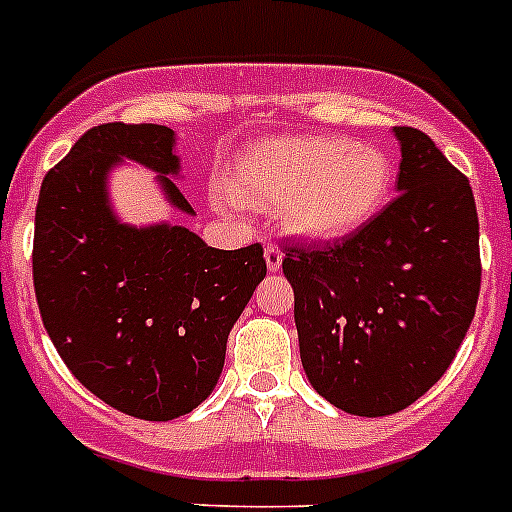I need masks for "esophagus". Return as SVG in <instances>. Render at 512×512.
I'll return each mask as SVG.
<instances>
[{
    "label": "esophagus",
    "mask_w": 512,
    "mask_h": 512,
    "mask_svg": "<svg viewBox=\"0 0 512 512\" xmlns=\"http://www.w3.org/2000/svg\"><path fill=\"white\" fill-rule=\"evenodd\" d=\"M265 262H268V268L273 270H281V265H283V252H281V247H278V244H268V247H265Z\"/></svg>",
    "instance_id": "esophagus-1"
}]
</instances>
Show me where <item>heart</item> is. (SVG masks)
I'll return each mask as SVG.
<instances>
[{"instance_id":"obj_1","label":"heart","mask_w":512,"mask_h":512,"mask_svg":"<svg viewBox=\"0 0 512 512\" xmlns=\"http://www.w3.org/2000/svg\"><path fill=\"white\" fill-rule=\"evenodd\" d=\"M226 188L247 206L283 203L296 237L337 242L379 216L394 188V164L381 146L348 136H278L244 151Z\"/></svg>"}]
</instances>
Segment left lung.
<instances>
[{"label": "left lung", "mask_w": 512, "mask_h": 512, "mask_svg": "<svg viewBox=\"0 0 512 512\" xmlns=\"http://www.w3.org/2000/svg\"><path fill=\"white\" fill-rule=\"evenodd\" d=\"M399 195L353 237L286 244L301 363L340 410L384 417L448 371L477 311L474 193L428 133L397 126Z\"/></svg>", "instance_id": "obj_1"}]
</instances>
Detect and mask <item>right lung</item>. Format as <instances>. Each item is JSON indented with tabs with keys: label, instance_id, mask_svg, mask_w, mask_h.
<instances>
[{
	"label": "right lung",
	"instance_id": "add662e5",
	"mask_svg": "<svg viewBox=\"0 0 512 512\" xmlns=\"http://www.w3.org/2000/svg\"><path fill=\"white\" fill-rule=\"evenodd\" d=\"M175 131L102 123L84 133L41 185L33 283L61 361L123 415L175 420L208 397L226 340L268 265L260 244L213 250L185 226L133 229L108 206L105 177L121 157L159 172L182 213Z\"/></svg>",
	"mask_w": 512,
	"mask_h": 512
}]
</instances>
